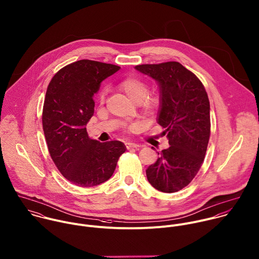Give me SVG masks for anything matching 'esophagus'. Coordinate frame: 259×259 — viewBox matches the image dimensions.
<instances>
[{
	"label": "esophagus",
	"mask_w": 259,
	"mask_h": 259,
	"mask_svg": "<svg viewBox=\"0 0 259 259\" xmlns=\"http://www.w3.org/2000/svg\"><path fill=\"white\" fill-rule=\"evenodd\" d=\"M139 146H140L139 144L133 143V142H127V143H126V147H127L128 149H130V148H137V147H139Z\"/></svg>",
	"instance_id": "esophagus-1"
}]
</instances>
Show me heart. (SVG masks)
Here are the masks:
<instances>
[{
	"label": "heart",
	"instance_id": "1",
	"mask_svg": "<svg viewBox=\"0 0 259 259\" xmlns=\"http://www.w3.org/2000/svg\"><path fill=\"white\" fill-rule=\"evenodd\" d=\"M118 88L121 92H123L130 100L135 103H138L140 108L146 114L152 113L155 108L158 106L159 99L155 94H147L148 87L147 83L139 76L130 75L123 78ZM106 89H103L100 92L99 99L101 102H104L106 97Z\"/></svg>",
	"mask_w": 259,
	"mask_h": 259
}]
</instances>
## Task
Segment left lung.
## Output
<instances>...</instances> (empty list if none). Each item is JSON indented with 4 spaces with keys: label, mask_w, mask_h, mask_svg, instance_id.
<instances>
[{
    "label": "left lung",
    "mask_w": 259,
    "mask_h": 259,
    "mask_svg": "<svg viewBox=\"0 0 259 259\" xmlns=\"http://www.w3.org/2000/svg\"><path fill=\"white\" fill-rule=\"evenodd\" d=\"M159 87L157 123L164 128L169 147L146 169L150 185L163 193L187 187L204 161L211 132L210 102L202 81L177 61L136 65Z\"/></svg>",
    "instance_id": "1"
}]
</instances>
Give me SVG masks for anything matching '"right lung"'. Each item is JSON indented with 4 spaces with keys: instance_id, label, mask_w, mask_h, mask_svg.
Returning a JSON list of instances; mask_svg holds the SVG:
<instances>
[{
    "instance_id": "right-lung-1",
    "label": "right lung",
    "mask_w": 259,
    "mask_h": 259,
    "mask_svg": "<svg viewBox=\"0 0 259 259\" xmlns=\"http://www.w3.org/2000/svg\"><path fill=\"white\" fill-rule=\"evenodd\" d=\"M120 66L81 59L50 80L43 105L42 126L50 156L71 184L91 188L108 181L126 146L121 141L91 139L87 124L94 115V95Z\"/></svg>"
}]
</instances>
